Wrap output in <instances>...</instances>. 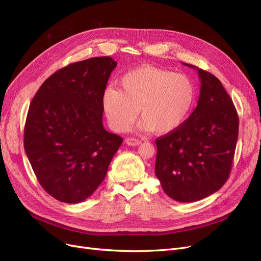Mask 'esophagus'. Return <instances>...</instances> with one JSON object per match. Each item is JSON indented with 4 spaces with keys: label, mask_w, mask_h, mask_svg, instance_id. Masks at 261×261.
Instances as JSON below:
<instances>
[{
    "label": "esophagus",
    "mask_w": 261,
    "mask_h": 261,
    "mask_svg": "<svg viewBox=\"0 0 261 261\" xmlns=\"http://www.w3.org/2000/svg\"><path fill=\"white\" fill-rule=\"evenodd\" d=\"M125 142H126V144L128 145H132V147H136V145H139L141 143V140L136 138H126Z\"/></svg>",
    "instance_id": "obj_1"
}]
</instances>
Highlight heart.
<instances>
[{
	"label": "heart",
	"instance_id": "obj_1",
	"mask_svg": "<svg viewBox=\"0 0 261 261\" xmlns=\"http://www.w3.org/2000/svg\"><path fill=\"white\" fill-rule=\"evenodd\" d=\"M121 91L108 88L103 92L102 109L110 127L125 132L138 116L141 127L167 135L179 129L190 117L196 100L193 80L154 66H140L120 80Z\"/></svg>",
	"mask_w": 261,
	"mask_h": 261
}]
</instances>
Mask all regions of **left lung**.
<instances>
[{
  "mask_svg": "<svg viewBox=\"0 0 261 261\" xmlns=\"http://www.w3.org/2000/svg\"><path fill=\"white\" fill-rule=\"evenodd\" d=\"M201 87L197 107L182 126L155 140V174L164 192L194 202L217 192L228 180L239 134V117L222 82L194 65Z\"/></svg>",
  "mask_w": 261,
  "mask_h": 261,
  "instance_id": "1",
  "label": "left lung"
}]
</instances>
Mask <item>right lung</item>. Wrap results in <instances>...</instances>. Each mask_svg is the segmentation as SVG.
Masks as SVG:
<instances>
[{
    "instance_id": "1",
    "label": "right lung",
    "mask_w": 261,
    "mask_h": 261,
    "mask_svg": "<svg viewBox=\"0 0 261 261\" xmlns=\"http://www.w3.org/2000/svg\"><path fill=\"white\" fill-rule=\"evenodd\" d=\"M117 62L91 58L56 71L30 103L24 151L41 187L57 200H86L105 179L122 137L102 125V94Z\"/></svg>"
}]
</instances>
